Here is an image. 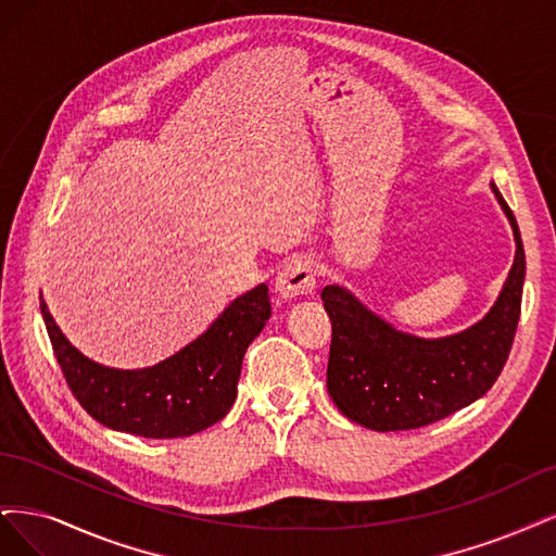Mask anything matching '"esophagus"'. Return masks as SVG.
<instances>
[{
    "label": "esophagus",
    "mask_w": 556,
    "mask_h": 556,
    "mask_svg": "<svg viewBox=\"0 0 556 556\" xmlns=\"http://www.w3.org/2000/svg\"><path fill=\"white\" fill-rule=\"evenodd\" d=\"M275 289L283 300L307 295L316 289V267L309 258H295L286 263L275 281Z\"/></svg>",
    "instance_id": "obj_1"
}]
</instances>
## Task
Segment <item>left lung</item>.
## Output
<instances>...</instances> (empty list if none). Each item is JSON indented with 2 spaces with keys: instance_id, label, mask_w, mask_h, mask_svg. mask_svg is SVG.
<instances>
[{
  "instance_id": "8db88e82",
  "label": "left lung",
  "mask_w": 556,
  "mask_h": 556,
  "mask_svg": "<svg viewBox=\"0 0 556 556\" xmlns=\"http://www.w3.org/2000/svg\"><path fill=\"white\" fill-rule=\"evenodd\" d=\"M513 226L515 261L494 307L476 326L441 339L392 328L342 286H326L332 320L328 392L342 414L374 432L432 425L494 386L515 339L525 286V247L515 214L492 182Z\"/></svg>"
}]
</instances>
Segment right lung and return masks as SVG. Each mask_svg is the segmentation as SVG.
<instances>
[{
  "mask_svg": "<svg viewBox=\"0 0 556 556\" xmlns=\"http://www.w3.org/2000/svg\"><path fill=\"white\" fill-rule=\"evenodd\" d=\"M52 351L74 397L101 425L146 439H180L219 422L236 402L242 357L270 318L267 286L232 300L182 351L146 369H113L62 334L41 298Z\"/></svg>",
  "mask_w": 556,
  "mask_h": 556,
  "instance_id": "1",
  "label": "right lung"
}]
</instances>
